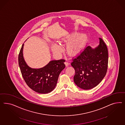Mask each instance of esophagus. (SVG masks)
Masks as SVG:
<instances>
[{
    "instance_id": "34e87169",
    "label": "esophagus",
    "mask_w": 125,
    "mask_h": 125,
    "mask_svg": "<svg viewBox=\"0 0 125 125\" xmlns=\"http://www.w3.org/2000/svg\"><path fill=\"white\" fill-rule=\"evenodd\" d=\"M64 64L65 65V66H66V67H67V66H68V65H69V64H70V63H68L67 62H65Z\"/></svg>"
}]
</instances>
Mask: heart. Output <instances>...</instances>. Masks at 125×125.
Segmentation results:
<instances>
[{
    "instance_id": "heart-1",
    "label": "heart",
    "mask_w": 125,
    "mask_h": 125,
    "mask_svg": "<svg viewBox=\"0 0 125 125\" xmlns=\"http://www.w3.org/2000/svg\"><path fill=\"white\" fill-rule=\"evenodd\" d=\"M77 36V34H73L62 38L60 41V42L71 41ZM87 37L86 34H82L71 42L67 46V51L70 55L75 56L78 55L83 50L87 41ZM51 49L53 53H59L62 51L60 46L56 43L51 44Z\"/></svg>"
}]
</instances>
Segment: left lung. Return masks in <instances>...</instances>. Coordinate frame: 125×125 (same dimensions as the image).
Segmentation results:
<instances>
[{
  "label": "left lung",
  "instance_id": "1",
  "mask_svg": "<svg viewBox=\"0 0 125 125\" xmlns=\"http://www.w3.org/2000/svg\"><path fill=\"white\" fill-rule=\"evenodd\" d=\"M99 39V44L97 47L93 49L88 46L71 63L75 70L74 82L82 89L88 90L94 87L106 75L108 49L102 39Z\"/></svg>",
  "mask_w": 125,
  "mask_h": 125
}]
</instances>
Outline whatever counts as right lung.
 <instances>
[{
    "mask_svg": "<svg viewBox=\"0 0 125 125\" xmlns=\"http://www.w3.org/2000/svg\"><path fill=\"white\" fill-rule=\"evenodd\" d=\"M23 47L24 43L19 53L18 62L22 76L28 86L40 94H45L53 91L60 73L65 68V60L51 61L42 68H31L24 59Z\"/></svg>",
    "mask_w": 125,
    "mask_h": 125,
    "instance_id": "add662e5",
    "label": "right lung"
}]
</instances>
